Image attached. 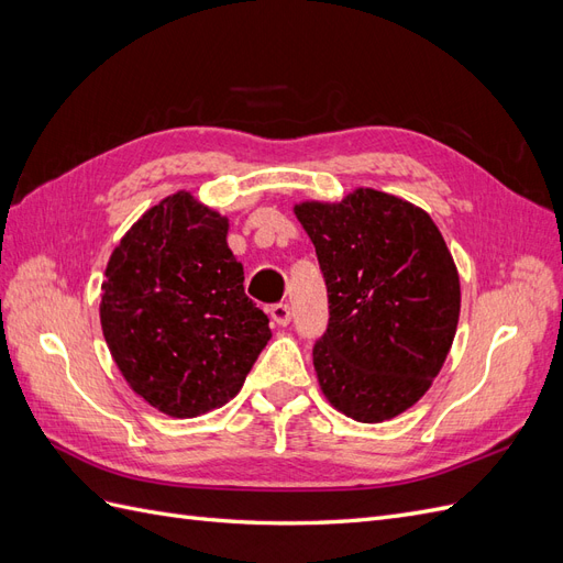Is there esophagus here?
Masks as SVG:
<instances>
[{
    "label": "esophagus",
    "instance_id": "34e87169",
    "mask_svg": "<svg viewBox=\"0 0 563 563\" xmlns=\"http://www.w3.org/2000/svg\"><path fill=\"white\" fill-rule=\"evenodd\" d=\"M267 312H269L272 321L277 323V327H286V323L291 321V308H288L286 302H277V305H272V308H269Z\"/></svg>",
    "mask_w": 563,
    "mask_h": 563
}]
</instances>
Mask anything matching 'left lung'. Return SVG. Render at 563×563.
Instances as JSON below:
<instances>
[{
	"label": "left lung",
	"instance_id": "left-lung-1",
	"mask_svg": "<svg viewBox=\"0 0 563 563\" xmlns=\"http://www.w3.org/2000/svg\"><path fill=\"white\" fill-rule=\"evenodd\" d=\"M294 211L329 291V327L312 350L323 397L356 422L404 413L457 329L460 277L444 236L428 211L371 187Z\"/></svg>",
	"mask_w": 563,
	"mask_h": 563
}]
</instances>
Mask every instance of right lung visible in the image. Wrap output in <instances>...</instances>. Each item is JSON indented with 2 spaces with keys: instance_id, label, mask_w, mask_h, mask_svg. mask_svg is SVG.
Here are the masks:
<instances>
[{
  "instance_id": "right-lung-1",
  "label": "right lung",
  "mask_w": 563,
  "mask_h": 563,
  "mask_svg": "<svg viewBox=\"0 0 563 563\" xmlns=\"http://www.w3.org/2000/svg\"><path fill=\"white\" fill-rule=\"evenodd\" d=\"M228 218L190 192L145 211L112 251L100 327L135 395L172 418L228 404L272 338L244 294Z\"/></svg>"
}]
</instances>
